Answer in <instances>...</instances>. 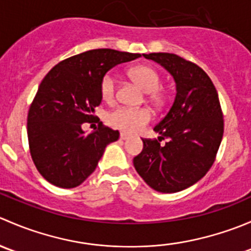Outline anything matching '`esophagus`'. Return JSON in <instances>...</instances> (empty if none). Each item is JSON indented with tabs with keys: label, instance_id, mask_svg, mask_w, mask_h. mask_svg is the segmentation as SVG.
I'll return each instance as SVG.
<instances>
[{
	"label": "esophagus",
	"instance_id": "1",
	"mask_svg": "<svg viewBox=\"0 0 251 251\" xmlns=\"http://www.w3.org/2000/svg\"><path fill=\"white\" fill-rule=\"evenodd\" d=\"M128 138H130V136L126 135V133H124V132H121V133H120V140L126 141V140H128Z\"/></svg>",
	"mask_w": 251,
	"mask_h": 251
}]
</instances>
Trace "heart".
<instances>
[{
    "instance_id": "obj_1",
    "label": "heart",
    "mask_w": 251,
    "mask_h": 251,
    "mask_svg": "<svg viewBox=\"0 0 251 251\" xmlns=\"http://www.w3.org/2000/svg\"><path fill=\"white\" fill-rule=\"evenodd\" d=\"M131 78L144 91L149 93V100L154 104H161L164 96L159 92L161 87L160 73L149 65H138L130 72ZM100 95L103 100L110 102L116 95V77L113 73H108L100 81ZM151 115L147 109H131L119 107L108 115V121L113 127L125 131L127 133H136L151 121Z\"/></svg>"
}]
</instances>
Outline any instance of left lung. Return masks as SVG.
Wrapping results in <instances>:
<instances>
[{
    "label": "left lung",
    "mask_w": 251,
    "mask_h": 251,
    "mask_svg": "<svg viewBox=\"0 0 251 251\" xmlns=\"http://www.w3.org/2000/svg\"><path fill=\"white\" fill-rule=\"evenodd\" d=\"M173 75L176 97L165 118L154 127L158 140H142L133 158L136 171L154 191L176 193L193 186L209 171L224 136L219 95L206 73L173 53H149ZM166 139L164 146L160 141Z\"/></svg>",
    "instance_id": "8db88e82"
}]
</instances>
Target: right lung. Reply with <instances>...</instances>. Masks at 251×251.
<instances>
[{
  "mask_svg": "<svg viewBox=\"0 0 251 251\" xmlns=\"http://www.w3.org/2000/svg\"><path fill=\"white\" fill-rule=\"evenodd\" d=\"M140 57L108 48L91 50L58 63L41 81L27 114V138L32 161L50 183L60 188L80 186L96 170L105 147L119 140V131L102 123L88 135L81 126L95 119L103 76L115 65Z\"/></svg>",
  "mask_w": 251,
  "mask_h": 251,
  "instance_id": "1",
  "label": "right lung"
}]
</instances>
